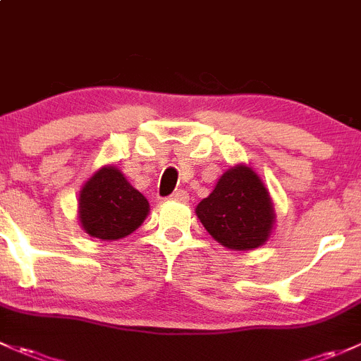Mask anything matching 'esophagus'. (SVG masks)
Instances as JSON below:
<instances>
[{"instance_id":"obj_1","label":"esophagus","mask_w":361,"mask_h":361,"mask_svg":"<svg viewBox=\"0 0 361 361\" xmlns=\"http://www.w3.org/2000/svg\"><path fill=\"white\" fill-rule=\"evenodd\" d=\"M171 199L173 200H178V202H187L188 200V193L185 190H176L171 195Z\"/></svg>"}]
</instances>
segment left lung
Wrapping results in <instances>:
<instances>
[{
  "mask_svg": "<svg viewBox=\"0 0 361 361\" xmlns=\"http://www.w3.org/2000/svg\"><path fill=\"white\" fill-rule=\"evenodd\" d=\"M195 212L211 237L233 250L263 245L275 223L270 193L252 168L244 164L225 171Z\"/></svg>",
  "mask_w": 361,
  "mask_h": 361,
  "instance_id": "obj_1",
  "label": "left lung"
}]
</instances>
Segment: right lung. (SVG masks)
Segmentation results:
<instances>
[{"label": "right lung", "instance_id": "right-lung-1", "mask_svg": "<svg viewBox=\"0 0 361 361\" xmlns=\"http://www.w3.org/2000/svg\"><path fill=\"white\" fill-rule=\"evenodd\" d=\"M78 216L91 237L119 240L138 230L150 206L116 166H104L79 192Z\"/></svg>", "mask_w": 361, "mask_h": 361}]
</instances>
